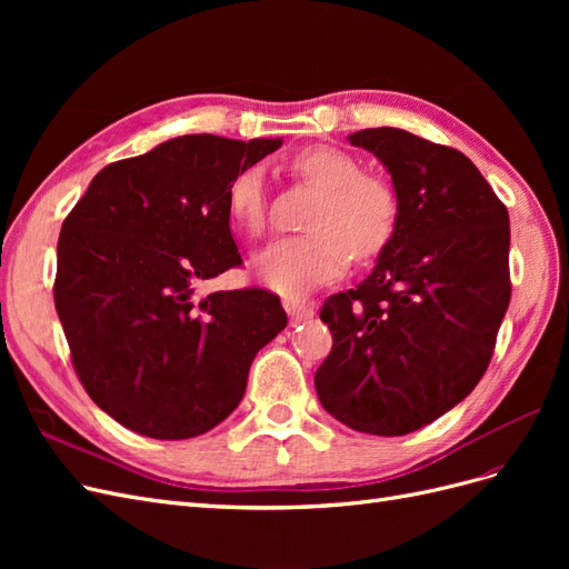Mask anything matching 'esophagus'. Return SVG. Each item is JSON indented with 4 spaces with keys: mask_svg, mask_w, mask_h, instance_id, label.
Masks as SVG:
<instances>
[{
    "mask_svg": "<svg viewBox=\"0 0 569 569\" xmlns=\"http://www.w3.org/2000/svg\"><path fill=\"white\" fill-rule=\"evenodd\" d=\"M284 311L289 313L291 322H301V320L313 318V306H308L299 299H284Z\"/></svg>",
    "mask_w": 569,
    "mask_h": 569,
    "instance_id": "esophagus-1",
    "label": "esophagus"
}]
</instances>
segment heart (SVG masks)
<instances>
[{"instance_id": "heart-1", "label": "heart", "mask_w": 569, "mask_h": 569, "mask_svg": "<svg viewBox=\"0 0 569 569\" xmlns=\"http://www.w3.org/2000/svg\"><path fill=\"white\" fill-rule=\"evenodd\" d=\"M295 173L320 189L301 237H287L256 256L253 270L284 297L306 295L341 278L353 261L380 256L396 234L401 199L389 178L363 170L351 151L332 144L303 149ZM228 211L249 237L268 228V182L261 166L242 168L228 184Z\"/></svg>"}]
</instances>
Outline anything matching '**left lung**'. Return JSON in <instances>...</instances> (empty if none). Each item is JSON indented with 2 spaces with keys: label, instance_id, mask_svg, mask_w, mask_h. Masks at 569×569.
Returning a JSON list of instances; mask_svg holds the SVG:
<instances>
[{
  "label": "left lung",
  "instance_id": "8db88e82",
  "mask_svg": "<svg viewBox=\"0 0 569 569\" xmlns=\"http://www.w3.org/2000/svg\"><path fill=\"white\" fill-rule=\"evenodd\" d=\"M349 140L387 166L401 218L368 278L322 303L332 351L316 391L356 432L401 437L458 406L487 372L510 303V220L453 147L399 128Z\"/></svg>",
  "mask_w": 569,
  "mask_h": 569
}]
</instances>
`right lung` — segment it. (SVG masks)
I'll list each match as a JSON object with an SVG mask.
<instances>
[{"instance_id": "1", "label": "right lung", "mask_w": 569, "mask_h": 569, "mask_svg": "<svg viewBox=\"0 0 569 569\" xmlns=\"http://www.w3.org/2000/svg\"><path fill=\"white\" fill-rule=\"evenodd\" d=\"M282 140L182 134L109 163L66 216L54 303L80 385L123 427L192 439L239 406L256 353L287 327L280 297H199L242 266L228 184Z\"/></svg>"}]
</instances>
